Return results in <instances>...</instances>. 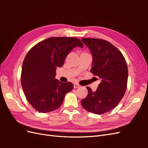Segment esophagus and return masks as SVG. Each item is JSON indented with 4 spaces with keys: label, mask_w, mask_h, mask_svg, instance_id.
Segmentation results:
<instances>
[{
    "label": "esophagus",
    "mask_w": 148,
    "mask_h": 148,
    "mask_svg": "<svg viewBox=\"0 0 148 148\" xmlns=\"http://www.w3.org/2000/svg\"><path fill=\"white\" fill-rule=\"evenodd\" d=\"M73 86H74V88H79V87H80V85H79V84H77V83H75V84H73Z\"/></svg>",
    "instance_id": "obj_1"
}]
</instances>
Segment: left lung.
Returning <instances> with one entry per match:
<instances>
[{"mask_svg": "<svg viewBox=\"0 0 148 148\" xmlns=\"http://www.w3.org/2000/svg\"><path fill=\"white\" fill-rule=\"evenodd\" d=\"M90 50L92 66L90 70L101 79L96 91L86 87L88 94L81 104L96 114L107 112L118 105L127 86L128 67L122 53L110 42L97 38H82Z\"/></svg>", "mask_w": 148, "mask_h": 148, "instance_id": "obj_1", "label": "left lung"}]
</instances>
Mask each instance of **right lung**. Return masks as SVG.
Segmentation results:
<instances>
[{
	"label": "right lung",
	"instance_id": "obj_1",
	"mask_svg": "<svg viewBox=\"0 0 148 148\" xmlns=\"http://www.w3.org/2000/svg\"><path fill=\"white\" fill-rule=\"evenodd\" d=\"M77 46H83L78 38L52 37L36 44L26 54L22 65L21 86L26 99L39 112L59 109L66 94L73 89V83H62L55 77L57 67L62 66Z\"/></svg>",
	"mask_w": 148,
	"mask_h": 148
}]
</instances>
